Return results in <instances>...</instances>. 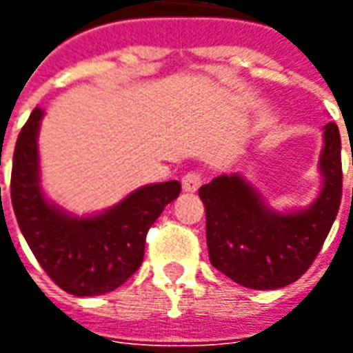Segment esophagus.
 I'll use <instances>...</instances> for the list:
<instances>
[{"instance_id": "esophagus-1", "label": "esophagus", "mask_w": 353, "mask_h": 353, "mask_svg": "<svg viewBox=\"0 0 353 353\" xmlns=\"http://www.w3.org/2000/svg\"><path fill=\"white\" fill-rule=\"evenodd\" d=\"M181 185H183L185 192H196L200 189V185H202V177H200V174L189 172L181 179Z\"/></svg>"}]
</instances>
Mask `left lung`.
Masks as SVG:
<instances>
[{
  "mask_svg": "<svg viewBox=\"0 0 353 353\" xmlns=\"http://www.w3.org/2000/svg\"><path fill=\"white\" fill-rule=\"evenodd\" d=\"M318 172L316 199L283 212L270 206L242 174H223L202 185L210 263L250 289H280L299 280L321 250L341 206V134L334 123L323 126Z\"/></svg>",
  "mask_w": 353,
  "mask_h": 353,
  "instance_id": "1",
  "label": "left lung"
}]
</instances>
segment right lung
Returning <instances> with one entry per match:
<instances>
[{
  "instance_id": "obj_1",
  "label": "right lung",
  "mask_w": 353,
  "mask_h": 353,
  "mask_svg": "<svg viewBox=\"0 0 353 353\" xmlns=\"http://www.w3.org/2000/svg\"><path fill=\"white\" fill-rule=\"evenodd\" d=\"M43 117V109L32 111L12 157L11 200L20 232L58 288L75 296L103 295L138 270L147 230L179 196L181 185H143L115 206L94 214H72L43 191L37 145Z\"/></svg>"
}]
</instances>
